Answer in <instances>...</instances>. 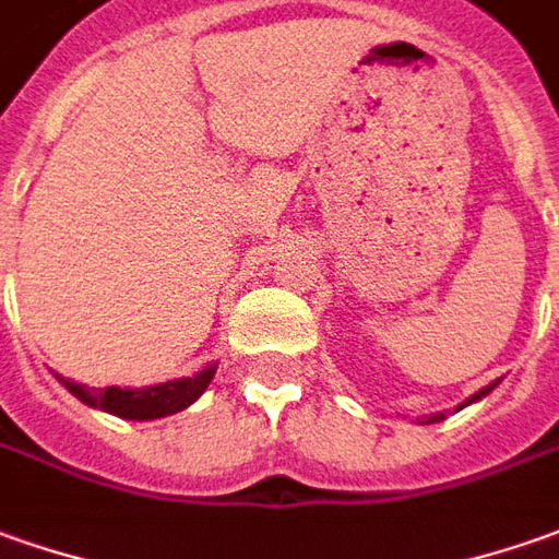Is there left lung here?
I'll list each match as a JSON object with an SVG mask.
<instances>
[{
    "instance_id": "1",
    "label": "left lung",
    "mask_w": 559,
    "mask_h": 559,
    "mask_svg": "<svg viewBox=\"0 0 559 559\" xmlns=\"http://www.w3.org/2000/svg\"><path fill=\"white\" fill-rule=\"evenodd\" d=\"M492 389H496V382H492V385H487V389H484V391H477V394H474L471 401H480V397H484V394H489V391H492ZM471 401H465V404H471ZM465 404H462V407H465ZM443 416H447V413H435V416H431L428 423H440Z\"/></svg>"
}]
</instances>
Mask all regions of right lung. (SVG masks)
Returning a JSON list of instances; mask_svg holds the SVG:
<instances>
[{"instance_id":"obj_1","label":"right lung","mask_w":559,"mask_h":559,"mask_svg":"<svg viewBox=\"0 0 559 559\" xmlns=\"http://www.w3.org/2000/svg\"><path fill=\"white\" fill-rule=\"evenodd\" d=\"M216 364H211L207 370L189 376V379H174V382H162V385H150V389H119V385H109V389L91 391L79 382H70V379H60L67 389L88 407L106 409L112 416H121V419H158V416H170L177 409H186L189 404H195L204 389L211 385L214 379Z\"/></svg>"}]
</instances>
